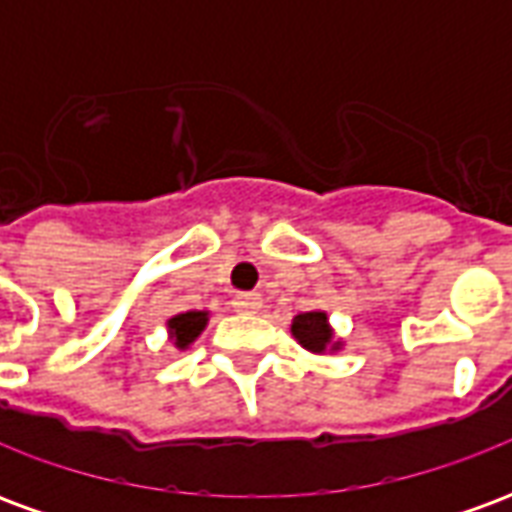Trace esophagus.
Wrapping results in <instances>:
<instances>
[{
    "label": "esophagus",
    "instance_id": "1",
    "mask_svg": "<svg viewBox=\"0 0 512 512\" xmlns=\"http://www.w3.org/2000/svg\"><path fill=\"white\" fill-rule=\"evenodd\" d=\"M260 304H263L260 293H238L233 299L235 312H257L260 310Z\"/></svg>",
    "mask_w": 512,
    "mask_h": 512
}]
</instances>
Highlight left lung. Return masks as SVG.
Returning a JSON list of instances; mask_svg holds the SVG:
<instances>
[{"label":"left lung","mask_w":512,"mask_h":512,"mask_svg":"<svg viewBox=\"0 0 512 512\" xmlns=\"http://www.w3.org/2000/svg\"><path fill=\"white\" fill-rule=\"evenodd\" d=\"M290 332H293V337H296L307 351H312V354H323L326 348H332V351L340 348V343H332V329H329L326 312H301V315L293 318Z\"/></svg>","instance_id":"obj_1"}]
</instances>
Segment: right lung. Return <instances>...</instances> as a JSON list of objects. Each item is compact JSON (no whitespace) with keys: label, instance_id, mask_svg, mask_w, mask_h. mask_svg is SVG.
<instances>
[{"label":"right lung","instance_id":"right-lung-1","mask_svg":"<svg viewBox=\"0 0 512 512\" xmlns=\"http://www.w3.org/2000/svg\"><path fill=\"white\" fill-rule=\"evenodd\" d=\"M205 323H208V312H180L175 318H169V337L175 340L178 348H186V345H191L200 337V332L205 329Z\"/></svg>","mask_w":512,"mask_h":512}]
</instances>
